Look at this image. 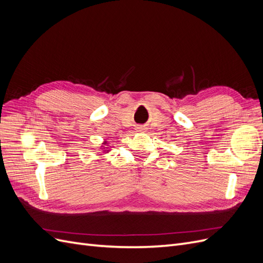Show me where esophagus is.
Wrapping results in <instances>:
<instances>
[{
  "label": "esophagus",
  "instance_id": "obj_1",
  "mask_svg": "<svg viewBox=\"0 0 263 263\" xmlns=\"http://www.w3.org/2000/svg\"><path fill=\"white\" fill-rule=\"evenodd\" d=\"M146 126L145 125H137L136 127H135V130L138 132V133H145L146 132Z\"/></svg>",
  "mask_w": 263,
  "mask_h": 263
}]
</instances>
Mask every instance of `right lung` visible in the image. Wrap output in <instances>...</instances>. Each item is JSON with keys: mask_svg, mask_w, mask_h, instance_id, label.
<instances>
[{"mask_svg": "<svg viewBox=\"0 0 263 263\" xmlns=\"http://www.w3.org/2000/svg\"><path fill=\"white\" fill-rule=\"evenodd\" d=\"M105 144H106V141H104V145H105ZM106 150H108V149H106ZM104 153H105V151H104Z\"/></svg>", "mask_w": 263, "mask_h": 263, "instance_id": "1", "label": "right lung"}]
</instances>
